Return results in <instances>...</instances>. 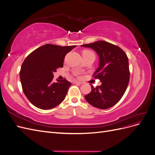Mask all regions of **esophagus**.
I'll return each instance as SVG.
<instances>
[{"label":"esophagus","mask_w":155,"mask_h":155,"mask_svg":"<svg viewBox=\"0 0 155 155\" xmlns=\"http://www.w3.org/2000/svg\"><path fill=\"white\" fill-rule=\"evenodd\" d=\"M72 83L73 84H79V85H81V84L82 83L81 82H79V81H72Z\"/></svg>","instance_id":"34e87169"}]
</instances>
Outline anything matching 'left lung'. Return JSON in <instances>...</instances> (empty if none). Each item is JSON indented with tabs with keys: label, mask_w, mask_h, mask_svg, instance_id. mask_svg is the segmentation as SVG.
<instances>
[{
	"label": "left lung",
	"mask_w": 155,
	"mask_h": 155,
	"mask_svg": "<svg viewBox=\"0 0 155 155\" xmlns=\"http://www.w3.org/2000/svg\"><path fill=\"white\" fill-rule=\"evenodd\" d=\"M91 48L99 56V67L94 78L99 79L100 86L94 88L85 96L93 107L107 109L116 105L127 88L129 81V60L126 54L118 46L104 41L81 45Z\"/></svg>",
	"instance_id": "left-lung-1"
}]
</instances>
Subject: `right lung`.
<instances>
[{
  "mask_svg": "<svg viewBox=\"0 0 155 155\" xmlns=\"http://www.w3.org/2000/svg\"><path fill=\"white\" fill-rule=\"evenodd\" d=\"M75 47L46 44L27 56L21 68L20 79L22 91L31 104L48 110L64 100L71 83L66 79L53 82V73L63 67L65 55Z\"/></svg>",
  "mask_w": 155,
  "mask_h": 155,
  "instance_id": "1",
  "label": "right lung"
}]
</instances>
